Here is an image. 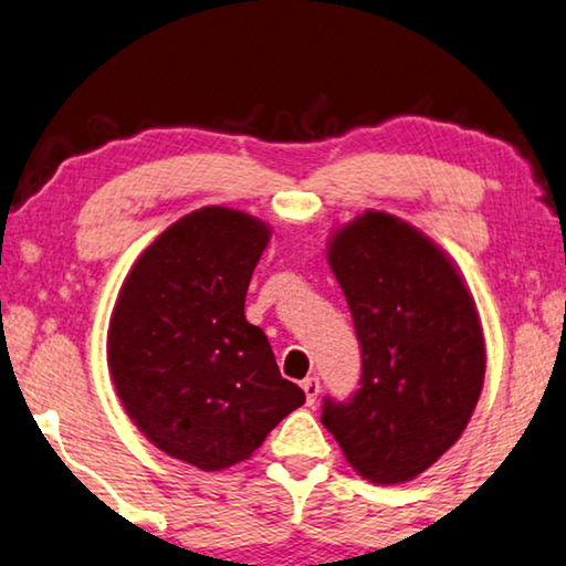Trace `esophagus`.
Masks as SVG:
<instances>
[{"instance_id":"obj_1","label":"esophagus","mask_w":566,"mask_h":566,"mask_svg":"<svg viewBox=\"0 0 566 566\" xmlns=\"http://www.w3.org/2000/svg\"><path fill=\"white\" fill-rule=\"evenodd\" d=\"M301 387H303V392H306V402H308V405L316 402V397H318V389H321L318 379H316V377H306V379L301 381Z\"/></svg>"}]
</instances>
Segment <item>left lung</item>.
<instances>
[{
	"label": "left lung",
	"instance_id": "obj_1",
	"mask_svg": "<svg viewBox=\"0 0 566 566\" xmlns=\"http://www.w3.org/2000/svg\"><path fill=\"white\" fill-rule=\"evenodd\" d=\"M328 265L361 344V387L321 422L371 483H407L455 446L485 377L473 293L428 234L367 210L336 228Z\"/></svg>",
	"mask_w": 566,
	"mask_h": 566
}]
</instances>
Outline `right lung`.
<instances>
[{"mask_svg":"<svg viewBox=\"0 0 566 566\" xmlns=\"http://www.w3.org/2000/svg\"><path fill=\"white\" fill-rule=\"evenodd\" d=\"M268 242L271 224L248 212H189L136 258L111 313L108 371L126 415L154 448L199 471L248 460L306 402L245 318Z\"/></svg>","mask_w":566,"mask_h":566,"instance_id":"1","label":"right lung"}]
</instances>
